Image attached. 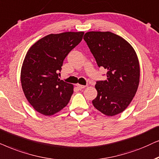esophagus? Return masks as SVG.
<instances>
[{"mask_svg":"<svg viewBox=\"0 0 159 159\" xmlns=\"http://www.w3.org/2000/svg\"><path fill=\"white\" fill-rule=\"evenodd\" d=\"M76 86H77V88L78 89H84L86 87V86H84V85H81V84H77L76 85Z\"/></svg>","mask_w":159,"mask_h":159,"instance_id":"obj_1","label":"esophagus"}]
</instances>
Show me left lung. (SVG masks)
<instances>
[{"label":"left lung","mask_w":159,"mask_h":159,"mask_svg":"<svg viewBox=\"0 0 159 159\" xmlns=\"http://www.w3.org/2000/svg\"><path fill=\"white\" fill-rule=\"evenodd\" d=\"M99 67L107 70V79L97 81V96L92 104L107 116L122 113L132 102L139 82V65L132 46L111 32H88L84 35Z\"/></svg>","instance_id":"8db88e82"}]
</instances>
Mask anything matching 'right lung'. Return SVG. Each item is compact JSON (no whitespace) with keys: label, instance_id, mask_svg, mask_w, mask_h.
<instances>
[{"label":"right lung","instance_id":"1","mask_svg":"<svg viewBox=\"0 0 159 159\" xmlns=\"http://www.w3.org/2000/svg\"><path fill=\"white\" fill-rule=\"evenodd\" d=\"M84 32H65L42 38L27 52L21 83L27 101L39 113L52 116L68 104L73 86L58 78L63 61L83 39Z\"/></svg>","mask_w":159,"mask_h":159}]
</instances>
